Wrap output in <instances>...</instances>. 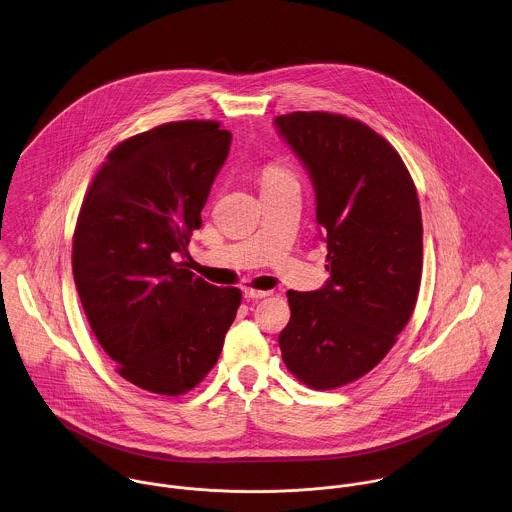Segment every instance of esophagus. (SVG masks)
<instances>
[{
  "instance_id": "34e87169",
  "label": "esophagus",
  "mask_w": 512,
  "mask_h": 512,
  "mask_svg": "<svg viewBox=\"0 0 512 512\" xmlns=\"http://www.w3.org/2000/svg\"><path fill=\"white\" fill-rule=\"evenodd\" d=\"M243 296H245L247 300H261V298L269 296V292H265V290H255V288H245V290H243Z\"/></svg>"
}]
</instances>
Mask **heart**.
I'll use <instances>...</instances> for the list:
<instances>
[{
    "mask_svg": "<svg viewBox=\"0 0 512 512\" xmlns=\"http://www.w3.org/2000/svg\"><path fill=\"white\" fill-rule=\"evenodd\" d=\"M280 181H294L292 173L284 167V165H278V163H271L263 169V185H269V183H280Z\"/></svg>",
    "mask_w": 512,
    "mask_h": 512,
    "instance_id": "heart-1",
    "label": "heart"
}]
</instances>
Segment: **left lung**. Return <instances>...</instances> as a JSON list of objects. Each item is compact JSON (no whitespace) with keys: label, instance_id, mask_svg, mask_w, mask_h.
Segmentation results:
<instances>
[{"label":"left lung","instance_id":"left-lung-1","mask_svg":"<svg viewBox=\"0 0 512 512\" xmlns=\"http://www.w3.org/2000/svg\"><path fill=\"white\" fill-rule=\"evenodd\" d=\"M275 126L314 183L329 271L319 290L286 292L290 321L278 345L300 382L333 390L370 372L415 310L421 206L405 163L370 126L317 111L276 117Z\"/></svg>","mask_w":512,"mask_h":512}]
</instances>
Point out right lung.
Returning a JSON list of instances; mask_svg holds the SVG:
<instances>
[{"label": "right lung", "mask_w": 512, "mask_h": 512, "mask_svg": "<svg viewBox=\"0 0 512 512\" xmlns=\"http://www.w3.org/2000/svg\"><path fill=\"white\" fill-rule=\"evenodd\" d=\"M230 144L214 120L136 134L107 156L79 210L72 269L83 312L118 374L152 394L204 380L241 304L237 288L181 261Z\"/></svg>", "instance_id": "1"}]
</instances>
